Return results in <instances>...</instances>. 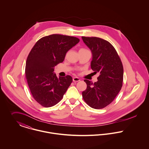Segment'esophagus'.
<instances>
[{
	"label": "esophagus",
	"instance_id": "obj_1",
	"mask_svg": "<svg viewBox=\"0 0 149 149\" xmlns=\"http://www.w3.org/2000/svg\"><path fill=\"white\" fill-rule=\"evenodd\" d=\"M72 80L74 82H78L80 81V79L78 77H74Z\"/></svg>",
	"mask_w": 149,
	"mask_h": 149
}]
</instances>
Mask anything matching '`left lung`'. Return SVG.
<instances>
[{"mask_svg":"<svg viewBox=\"0 0 149 149\" xmlns=\"http://www.w3.org/2000/svg\"><path fill=\"white\" fill-rule=\"evenodd\" d=\"M92 54L91 68L98 72V81L85 79L87 88L82 92L84 101L94 109H102L110 104L121 89L123 67L119 55L108 41L95 37H82Z\"/></svg>","mask_w":149,"mask_h":149,"instance_id":"1","label":"left lung"}]
</instances>
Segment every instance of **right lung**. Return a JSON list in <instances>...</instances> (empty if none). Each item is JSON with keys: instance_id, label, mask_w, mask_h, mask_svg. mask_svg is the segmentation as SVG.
Returning a JSON list of instances; mask_svg holds the SVG:
<instances>
[{"instance_id": "add662e5", "label": "right lung", "mask_w": 149, "mask_h": 149, "mask_svg": "<svg viewBox=\"0 0 149 149\" xmlns=\"http://www.w3.org/2000/svg\"><path fill=\"white\" fill-rule=\"evenodd\" d=\"M79 42L77 37L51 34L40 38L31 49L26 62V78L33 98L42 107L58 104L72 83L70 75L58 78L54 68Z\"/></svg>"}]
</instances>
